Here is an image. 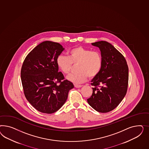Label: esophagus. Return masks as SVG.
I'll return each instance as SVG.
<instances>
[{
	"label": "esophagus",
	"mask_w": 149,
	"mask_h": 149,
	"mask_svg": "<svg viewBox=\"0 0 149 149\" xmlns=\"http://www.w3.org/2000/svg\"><path fill=\"white\" fill-rule=\"evenodd\" d=\"M74 86H75V87H76V88H80V87H82V85H76V84H75Z\"/></svg>",
	"instance_id": "34e87169"
}]
</instances>
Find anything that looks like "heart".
<instances>
[{
  "instance_id": "obj_1",
  "label": "heart",
  "mask_w": 149,
  "mask_h": 149,
  "mask_svg": "<svg viewBox=\"0 0 149 149\" xmlns=\"http://www.w3.org/2000/svg\"><path fill=\"white\" fill-rule=\"evenodd\" d=\"M103 58L97 51L77 46L69 51V57L61 54L57 58V64L65 74L72 71L74 65H77V73L67 77L69 81L75 84H81L90 79L97 77L103 66Z\"/></svg>"
}]
</instances>
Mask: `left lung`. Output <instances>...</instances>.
Here are the masks:
<instances>
[{
    "label": "left lung",
    "mask_w": 149,
    "mask_h": 149,
    "mask_svg": "<svg viewBox=\"0 0 149 149\" xmlns=\"http://www.w3.org/2000/svg\"><path fill=\"white\" fill-rule=\"evenodd\" d=\"M99 47L103 58L102 68L91 81L93 93L87 102L99 113L116 108L126 95L128 67L126 59L113 45L105 41L92 43Z\"/></svg>",
    "instance_id": "1"
}]
</instances>
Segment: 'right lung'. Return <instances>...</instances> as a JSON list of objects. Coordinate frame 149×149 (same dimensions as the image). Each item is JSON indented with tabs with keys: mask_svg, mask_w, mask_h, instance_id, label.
I'll return each mask as SVG.
<instances>
[{
	"mask_svg": "<svg viewBox=\"0 0 149 149\" xmlns=\"http://www.w3.org/2000/svg\"><path fill=\"white\" fill-rule=\"evenodd\" d=\"M58 42L45 41L26 56L21 71L24 94L41 113H52L66 102L72 82L58 72L57 58L64 50Z\"/></svg>",
	"mask_w": 149,
	"mask_h": 149,
	"instance_id": "add662e5",
	"label": "right lung"
}]
</instances>
